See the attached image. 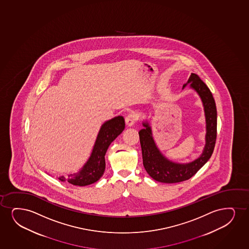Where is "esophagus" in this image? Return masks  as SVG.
Here are the masks:
<instances>
[{"label":"esophagus","instance_id":"1","mask_svg":"<svg viewBox=\"0 0 249 249\" xmlns=\"http://www.w3.org/2000/svg\"><path fill=\"white\" fill-rule=\"evenodd\" d=\"M136 121H137V116H136V114H135V113H129V114L126 116V125L129 126V127L134 125L136 124Z\"/></svg>","mask_w":249,"mask_h":249}]
</instances>
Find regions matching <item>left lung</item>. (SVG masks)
I'll list each match as a JSON object with an SVG mask.
<instances>
[{
	"mask_svg": "<svg viewBox=\"0 0 249 249\" xmlns=\"http://www.w3.org/2000/svg\"><path fill=\"white\" fill-rule=\"evenodd\" d=\"M189 83L190 88L196 90L201 98L205 110V145L199 158L189 163L173 162L165 158L159 151L152 137L151 126L147 121L142 123L145 128L139 131L144 167L153 179L160 183H179L189 179L207 162L214 151L217 132V112L213 95L205 82L195 73H191L188 82L183 86V89Z\"/></svg>",
	"mask_w": 249,
	"mask_h": 249,
	"instance_id": "1",
	"label": "left lung"
}]
</instances>
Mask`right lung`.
I'll use <instances>...</instances> for the list:
<instances>
[{
  "label": "right lung",
  "instance_id": "1",
  "mask_svg": "<svg viewBox=\"0 0 249 249\" xmlns=\"http://www.w3.org/2000/svg\"><path fill=\"white\" fill-rule=\"evenodd\" d=\"M124 119L117 116L107 120L101 126L100 130L95 142L91 156L78 173L70 174L67 178L60 176L61 182L71 183L73 185L86 186L100 179L105 170V154L111 143L120 136L124 129Z\"/></svg>",
  "mask_w": 249,
  "mask_h": 249
}]
</instances>
